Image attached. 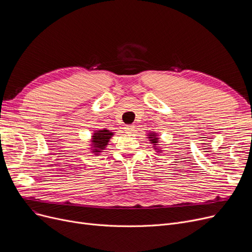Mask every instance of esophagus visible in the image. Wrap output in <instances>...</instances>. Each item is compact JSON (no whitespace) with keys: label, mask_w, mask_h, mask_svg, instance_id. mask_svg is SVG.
<instances>
[{"label":"esophagus","mask_w":252,"mask_h":252,"mask_svg":"<svg viewBox=\"0 0 252 252\" xmlns=\"http://www.w3.org/2000/svg\"><path fill=\"white\" fill-rule=\"evenodd\" d=\"M125 130L126 133H133V131H135V126H125Z\"/></svg>","instance_id":"obj_1"}]
</instances>
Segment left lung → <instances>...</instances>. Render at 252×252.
Returning a JSON list of instances; mask_svg holds the SVG:
<instances>
[{
  "label": "left lung",
  "mask_w": 252,
  "mask_h": 252,
  "mask_svg": "<svg viewBox=\"0 0 252 252\" xmlns=\"http://www.w3.org/2000/svg\"><path fill=\"white\" fill-rule=\"evenodd\" d=\"M148 139L151 144H153V148L156 150V152H162L160 148H158V143H159V137L156 133H149Z\"/></svg>",
  "instance_id": "8db88e82"
}]
</instances>
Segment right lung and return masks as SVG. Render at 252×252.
<instances>
[{"mask_svg": "<svg viewBox=\"0 0 252 252\" xmlns=\"http://www.w3.org/2000/svg\"><path fill=\"white\" fill-rule=\"evenodd\" d=\"M113 134L114 133H112L111 130L106 128L95 130L91 139L92 153H94L95 155H99L101 152H103V150H105V148L107 147V145Z\"/></svg>", "mask_w": 252, "mask_h": 252, "instance_id": "obj_1", "label": "right lung"}]
</instances>
